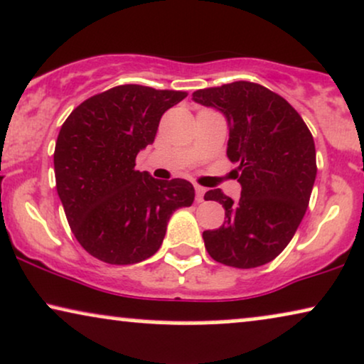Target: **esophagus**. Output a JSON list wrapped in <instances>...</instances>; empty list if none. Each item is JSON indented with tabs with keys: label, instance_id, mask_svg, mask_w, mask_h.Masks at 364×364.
I'll list each match as a JSON object with an SVG mask.
<instances>
[{
	"label": "esophagus",
	"instance_id": "1",
	"mask_svg": "<svg viewBox=\"0 0 364 364\" xmlns=\"http://www.w3.org/2000/svg\"><path fill=\"white\" fill-rule=\"evenodd\" d=\"M195 191H196V201L201 203V201H203V198H205V193H207V190H205L203 186L195 185Z\"/></svg>",
	"mask_w": 364,
	"mask_h": 364
}]
</instances>
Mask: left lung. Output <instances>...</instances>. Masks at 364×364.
<instances>
[{
	"label": "left lung",
	"mask_w": 364,
	"mask_h": 364,
	"mask_svg": "<svg viewBox=\"0 0 364 364\" xmlns=\"http://www.w3.org/2000/svg\"><path fill=\"white\" fill-rule=\"evenodd\" d=\"M215 108L229 127L227 157L239 164L240 198L210 190L205 200L225 208V220L205 230L213 259L249 269L273 261L288 246L307 212L317 176L310 130L287 100L256 82L235 81L193 93Z\"/></svg>",
	"instance_id": "left-lung-1"
}]
</instances>
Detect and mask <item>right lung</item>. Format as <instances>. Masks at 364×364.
I'll return each mask as SVG.
<instances>
[{"instance_id": "1", "label": "right lung", "mask_w": 364, "mask_h": 364, "mask_svg": "<svg viewBox=\"0 0 364 364\" xmlns=\"http://www.w3.org/2000/svg\"><path fill=\"white\" fill-rule=\"evenodd\" d=\"M185 91L124 85L73 110L55 142V188L77 242L108 264H134L163 244L174 210L190 207L186 179L159 181L135 171L166 110Z\"/></svg>"}]
</instances>
